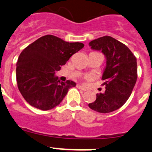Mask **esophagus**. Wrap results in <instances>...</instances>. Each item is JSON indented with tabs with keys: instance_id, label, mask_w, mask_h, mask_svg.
<instances>
[{
	"instance_id": "esophagus-1",
	"label": "esophagus",
	"mask_w": 152,
	"mask_h": 152,
	"mask_svg": "<svg viewBox=\"0 0 152 152\" xmlns=\"http://www.w3.org/2000/svg\"><path fill=\"white\" fill-rule=\"evenodd\" d=\"M77 88L80 90H83V91H86V88L83 87V86H80V85H77Z\"/></svg>"
}]
</instances>
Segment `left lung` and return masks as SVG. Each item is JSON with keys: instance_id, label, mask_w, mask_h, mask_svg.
<instances>
[{"instance_id": "1", "label": "left lung", "mask_w": 152, "mask_h": 152, "mask_svg": "<svg viewBox=\"0 0 152 152\" xmlns=\"http://www.w3.org/2000/svg\"><path fill=\"white\" fill-rule=\"evenodd\" d=\"M89 46L104 54L106 67L102 75L105 91L97 94L88 107L102 113L114 111L126 103L136 84V57L124 44L107 35L91 41Z\"/></svg>"}]
</instances>
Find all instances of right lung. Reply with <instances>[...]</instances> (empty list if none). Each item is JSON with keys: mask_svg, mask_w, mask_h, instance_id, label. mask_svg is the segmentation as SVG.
<instances>
[{"mask_svg": "<svg viewBox=\"0 0 152 152\" xmlns=\"http://www.w3.org/2000/svg\"><path fill=\"white\" fill-rule=\"evenodd\" d=\"M84 47L52 35L37 39L27 46L16 63V82L21 95L31 106L48 110L61 104L76 83H63L54 76L71 56Z\"/></svg>", "mask_w": 152, "mask_h": 152, "instance_id": "1", "label": "right lung"}]
</instances>
